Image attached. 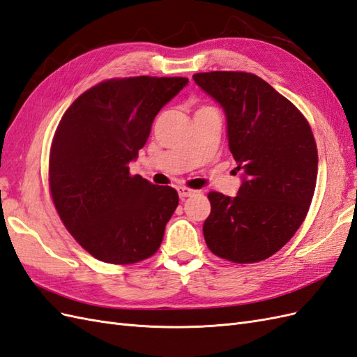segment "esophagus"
I'll return each instance as SVG.
<instances>
[{
  "label": "esophagus",
  "instance_id": "esophagus-1",
  "mask_svg": "<svg viewBox=\"0 0 357 357\" xmlns=\"http://www.w3.org/2000/svg\"><path fill=\"white\" fill-rule=\"evenodd\" d=\"M177 192H178V197L183 199V198H188V197H192V195H195L197 194V190H194V189H189V188H185V186H180L178 189H177Z\"/></svg>",
  "mask_w": 357,
  "mask_h": 357
}]
</instances>
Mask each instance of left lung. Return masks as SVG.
<instances>
[{
	"label": "left lung",
	"mask_w": 357,
	"mask_h": 357,
	"mask_svg": "<svg viewBox=\"0 0 357 357\" xmlns=\"http://www.w3.org/2000/svg\"><path fill=\"white\" fill-rule=\"evenodd\" d=\"M194 81L224 109L228 147L242 171L236 197L208 194L206 243L228 261H261L294 236L310 208L319 168L312 130L290 100L252 73H197Z\"/></svg>",
	"instance_id": "1"
}]
</instances>
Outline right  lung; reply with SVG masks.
<instances>
[{
    "mask_svg": "<svg viewBox=\"0 0 357 357\" xmlns=\"http://www.w3.org/2000/svg\"><path fill=\"white\" fill-rule=\"evenodd\" d=\"M188 78L109 79L76 99L55 130L50 186L56 211L85 250L133 264L159 249L178 206L177 190L132 176L153 120Z\"/></svg>",
    "mask_w": 357,
    "mask_h": 357,
    "instance_id": "right-lung-1",
    "label": "right lung"
}]
</instances>
